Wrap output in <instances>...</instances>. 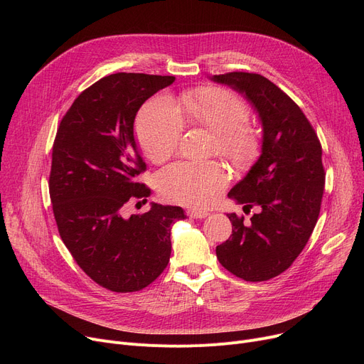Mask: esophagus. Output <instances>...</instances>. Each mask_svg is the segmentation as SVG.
I'll use <instances>...</instances> for the list:
<instances>
[{"mask_svg":"<svg viewBox=\"0 0 364 364\" xmlns=\"http://www.w3.org/2000/svg\"><path fill=\"white\" fill-rule=\"evenodd\" d=\"M187 214H188V217H192V218H205V217L209 215V213L203 211V209H190Z\"/></svg>","mask_w":364,"mask_h":364,"instance_id":"obj_1","label":"esophagus"}]
</instances>
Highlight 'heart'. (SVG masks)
Instances as JSON below:
<instances>
[{
    "instance_id": "heart-1",
    "label": "heart",
    "mask_w": 364,
    "mask_h": 364,
    "mask_svg": "<svg viewBox=\"0 0 364 364\" xmlns=\"http://www.w3.org/2000/svg\"><path fill=\"white\" fill-rule=\"evenodd\" d=\"M180 107L187 119L214 134L218 153L228 161L242 164L257 155L259 132L246 122L250 110L235 92L224 88L187 91ZM136 131L144 155L153 162L165 161L183 134L178 107L166 95H156L141 107ZM227 181V172L218 162H177L159 172L158 188L171 202L206 206L218 198Z\"/></svg>"
}]
</instances>
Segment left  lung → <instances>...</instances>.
<instances>
[{"label":"left lung","mask_w":364,"mask_h":364,"mask_svg":"<svg viewBox=\"0 0 364 364\" xmlns=\"http://www.w3.org/2000/svg\"><path fill=\"white\" fill-rule=\"evenodd\" d=\"M211 81L242 94L262 127L258 161L228 192L258 213L250 225L227 214L233 232L217 246V258L235 276L264 282L289 269L314 230L324 188L321 146L299 106L262 75L230 72Z\"/></svg>","instance_id":"left-lung-1"}]
</instances>
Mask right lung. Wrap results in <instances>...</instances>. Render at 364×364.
I'll return each mask as SVG.
<instances>
[{"label":"right lung","mask_w":364,"mask_h":364,"mask_svg":"<svg viewBox=\"0 0 364 364\" xmlns=\"http://www.w3.org/2000/svg\"><path fill=\"white\" fill-rule=\"evenodd\" d=\"M174 76L113 73L82 91L63 117L53 144L50 198L60 237L95 283L136 292L165 270L171 227L180 206L151 203L144 214L122 215L127 202L150 188L137 181L146 169L134 139L141 105Z\"/></svg>","instance_id":"right-lung-1"}]
</instances>
